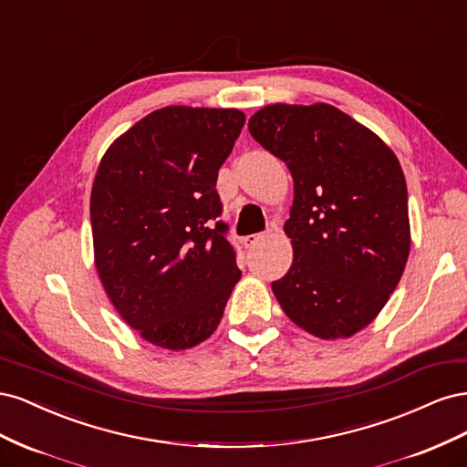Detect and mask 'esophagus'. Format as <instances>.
Returning <instances> with one entry per match:
<instances>
[{"mask_svg":"<svg viewBox=\"0 0 467 467\" xmlns=\"http://www.w3.org/2000/svg\"><path fill=\"white\" fill-rule=\"evenodd\" d=\"M268 237V232H263V234H253V235H247L245 239H244V245H245V249H253L255 247L257 244H261V242H265V239Z\"/></svg>","mask_w":467,"mask_h":467,"instance_id":"34e87169","label":"esophagus"}]
</instances>
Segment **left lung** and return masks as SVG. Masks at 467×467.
<instances>
[{
	"label": "left lung",
	"mask_w": 467,
	"mask_h": 467,
	"mask_svg": "<svg viewBox=\"0 0 467 467\" xmlns=\"http://www.w3.org/2000/svg\"><path fill=\"white\" fill-rule=\"evenodd\" d=\"M249 132L294 179L285 222L294 259L273 282L280 307L314 337H352L388 304L411 249L400 160L327 103L266 105Z\"/></svg>",
	"instance_id": "1"
}]
</instances>
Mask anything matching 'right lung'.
<instances>
[{
  "instance_id": "right-lung-1",
  "label": "right lung",
  "mask_w": 467,
  "mask_h": 467,
  "mask_svg": "<svg viewBox=\"0 0 467 467\" xmlns=\"http://www.w3.org/2000/svg\"><path fill=\"white\" fill-rule=\"evenodd\" d=\"M245 124L237 109L173 105L119 136L91 189L95 266L148 343L185 350L216 331L242 271L216 179Z\"/></svg>"
}]
</instances>
